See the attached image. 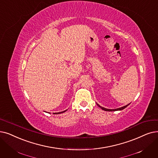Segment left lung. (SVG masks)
Segmentation results:
<instances>
[{
    "label": "left lung",
    "instance_id": "left-lung-1",
    "mask_svg": "<svg viewBox=\"0 0 158 158\" xmlns=\"http://www.w3.org/2000/svg\"><path fill=\"white\" fill-rule=\"evenodd\" d=\"M97 105H98V106H99V107H100L102 110H105V111H108V112H110V111H118V110H123V109H125L126 107H127L129 105H130V103L128 104V105H127L126 106H122V107H121V108H116V109H108V108H104V107H102V106H101L99 105H98V103H97Z\"/></svg>",
    "mask_w": 158,
    "mask_h": 158
}]
</instances>
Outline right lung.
Wrapping results in <instances>:
<instances>
[{
    "mask_svg": "<svg viewBox=\"0 0 158 158\" xmlns=\"http://www.w3.org/2000/svg\"><path fill=\"white\" fill-rule=\"evenodd\" d=\"M67 110H64V111H63V112H57V113H53V114H60V113H63V112H66Z\"/></svg>",
    "mask_w": 158,
    "mask_h": 158,
    "instance_id": "obj_1",
    "label": "right lung"
}]
</instances>
